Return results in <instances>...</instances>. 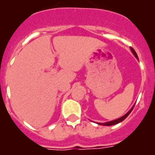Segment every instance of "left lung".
I'll return each instance as SVG.
<instances>
[{"label":"left lung","mask_w":155,"mask_h":155,"mask_svg":"<svg viewBox=\"0 0 155 155\" xmlns=\"http://www.w3.org/2000/svg\"><path fill=\"white\" fill-rule=\"evenodd\" d=\"M130 49H131L132 52H133V54L134 55V56L138 60V56H137V55L135 50H134L133 48H131V47H130ZM134 105L132 107V108L130 109V110H129V111L125 114V115H124L123 116H121V117L116 119V120H111V121H108V122H105V123H97V124H100V125H104V126H111V125H114V124H116L120 123V122H122L124 119L126 118L127 116H129V114H130V112L132 111V110L134 109Z\"/></svg>","instance_id":"left-lung-1"}]
</instances>
